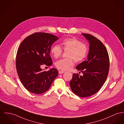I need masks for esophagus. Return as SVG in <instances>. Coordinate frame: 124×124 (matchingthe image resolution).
I'll list each match as a JSON object with an SVG mask.
<instances>
[{"label":"esophagus","mask_w":124,"mask_h":124,"mask_svg":"<svg viewBox=\"0 0 124 124\" xmlns=\"http://www.w3.org/2000/svg\"><path fill=\"white\" fill-rule=\"evenodd\" d=\"M66 72L65 71H59L58 73L59 74H63V73H65Z\"/></svg>","instance_id":"esophagus-1"}]
</instances>
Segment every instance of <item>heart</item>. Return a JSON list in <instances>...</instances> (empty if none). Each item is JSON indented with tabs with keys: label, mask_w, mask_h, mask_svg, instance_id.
I'll list each match as a JSON object with an SVG mask.
<instances>
[{
	"label": "heart",
	"mask_w": 124,
	"mask_h": 124,
	"mask_svg": "<svg viewBox=\"0 0 124 124\" xmlns=\"http://www.w3.org/2000/svg\"><path fill=\"white\" fill-rule=\"evenodd\" d=\"M61 47L57 45L53 46L50 50L52 56L56 58L59 57L62 53V50L67 52L68 58L60 59L55 64L56 67L61 70H67L74 65V60L76 62H80L85 58L88 47L85 44L75 37H70L64 39L60 42Z\"/></svg>",
	"instance_id": "b5f03b06"
}]
</instances>
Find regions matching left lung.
Instances as JSON below:
<instances>
[{
    "label": "left lung",
    "instance_id": "8db88e82",
    "mask_svg": "<svg viewBox=\"0 0 124 124\" xmlns=\"http://www.w3.org/2000/svg\"><path fill=\"white\" fill-rule=\"evenodd\" d=\"M82 35L89 42V51L87 59L76 67L83 76L74 74L70 86L75 94L87 97L95 94L104 85L108 74L109 60L106 48L99 39L89 34Z\"/></svg>",
    "mask_w": 124,
    "mask_h": 124
}]
</instances>
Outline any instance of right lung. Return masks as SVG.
I'll use <instances>...</instances> for the list:
<instances>
[{
	"label": "right lung",
	"mask_w": 124,
	"mask_h": 124,
	"mask_svg": "<svg viewBox=\"0 0 124 124\" xmlns=\"http://www.w3.org/2000/svg\"><path fill=\"white\" fill-rule=\"evenodd\" d=\"M58 39L51 34L36 32L21 43L16 57V70L21 82L30 92L37 94L46 92L57 76V69L44 71L40 66L52 65L51 47Z\"/></svg>",
	"instance_id": "right-lung-1"
}]
</instances>
